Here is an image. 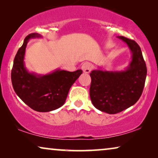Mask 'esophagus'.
Segmentation results:
<instances>
[{"label":"esophagus","instance_id":"obj_1","mask_svg":"<svg viewBox=\"0 0 158 158\" xmlns=\"http://www.w3.org/2000/svg\"><path fill=\"white\" fill-rule=\"evenodd\" d=\"M81 68L84 73H89L92 69V64H90V62H84L83 64H82Z\"/></svg>","mask_w":158,"mask_h":158}]
</instances>
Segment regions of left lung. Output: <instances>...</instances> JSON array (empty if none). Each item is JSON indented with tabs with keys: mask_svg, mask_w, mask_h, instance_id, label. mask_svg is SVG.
I'll list each match as a JSON object with an SVG mask.
<instances>
[{
	"mask_svg": "<svg viewBox=\"0 0 158 158\" xmlns=\"http://www.w3.org/2000/svg\"><path fill=\"white\" fill-rule=\"evenodd\" d=\"M132 53L124 71L93 70L90 97L97 109L109 114L119 113L133 106L141 96L147 76V67L141 49L135 41L118 36Z\"/></svg>",
	"mask_w": 158,
	"mask_h": 158,
	"instance_id": "left-lung-1",
	"label": "left lung"
}]
</instances>
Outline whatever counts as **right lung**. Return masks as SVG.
<instances>
[{
	"label": "right lung",
	"mask_w": 158,
	"mask_h": 158,
	"mask_svg": "<svg viewBox=\"0 0 158 158\" xmlns=\"http://www.w3.org/2000/svg\"><path fill=\"white\" fill-rule=\"evenodd\" d=\"M36 37L42 36L37 33L29 34L17 52L11 70V82L17 96L26 104L34 111L48 112L64 104L70 87L83 71L57 70L44 75L28 72L23 62L26 47L30 39Z\"/></svg>",
	"instance_id": "right-lung-1"
}]
</instances>
